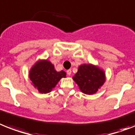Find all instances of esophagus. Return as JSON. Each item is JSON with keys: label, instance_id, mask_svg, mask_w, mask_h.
Listing matches in <instances>:
<instances>
[{"label": "esophagus", "instance_id": "34e87169", "mask_svg": "<svg viewBox=\"0 0 135 135\" xmlns=\"http://www.w3.org/2000/svg\"><path fill=\"white\" fill-rule=\"evenodd\" d=\"M71 73H72V70H67V74L68 76L71 75Z\"/></svg>", "mask_w": 135, "mask_h": 135}]
</instances>
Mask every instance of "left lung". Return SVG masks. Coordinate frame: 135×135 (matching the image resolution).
Returning a JSON list of instances; mask_svg holds the SVG:
<instances>
[{
	"mask_svg": "<svg viewBox=\"0 0 135 135\" xmlns=\"http://www.w3.org/2000/svg\"><path fill=\"white\" fill-rule=\"evenodd\" d=\"M73 79L77 83L81 92L86 94H92L105 82V74L102 70L94 65H81Z\"/></svg>",
	"mask_w": 135,
	"mask_h": 135,
	"instance_id": "8db88e82",
	"label": "left lung"
}]
</instances>
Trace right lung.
Returning a JSON list of instances; mask_svg holds the SVG:
<instances>
[{
    "label": "right lung",
    "instance_id": "1",
    "mask_svg": "<svg viewBox=\"0 0 135 135\" xmlns=\"http://www.w3.org/2000/svg\"><path fill=\"white\" fill-rule=\"evenodd\" d=\"M65 76V72L56 71L54 65L46 60L37 62L30 73V80L41 93L50 92L61 78Z\"/></svg>",
    "mask_w": 135,
    "mask_h": 135
}]
</instances>
